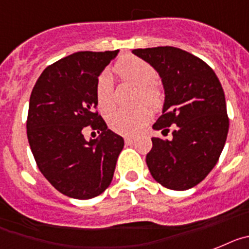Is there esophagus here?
<instances>
[{
  "mask_svg": "<svg viewBox=\"0 0 249 249\" xmlns=\"http://www.w3.org/2000/svg\"><path fill=\"white\" fill-rule=\"evenodd\" d=\"M124 140H125V144H126V145H130V144H133L134 142V139L130 137H126Z\"/></svg>",
  "mask_w": 249,
  "mask_h": 249,
  "instance_id": "esophagus-1",
  "label": "esophagus"
}]
</instances>
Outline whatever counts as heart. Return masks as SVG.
Masks as SVG:
<instances>
[{
	"label": "heart",
	"mask_w": 249,
	"mask_h": 249,
	"mask_svg": "<svg viewBox=\"0 0 249 249\" xmlns=\"http://www.w3.org/2000/svg\"><path fill=\"white\" fill-rule=\"evenodd\" d=\"M114 72L124 83L138 86V101H144L151 109H160L164 103V91L157 81V71L145 60L137 56H123L114 65ZM95 98L98 107L107 111L114 107V83L110 73L99 75L95 84ZM150 119V110L144 105L133 109H115L107 116L112 130L123 135H135Z\"/></svg>",
	"instance_id": "1"
}]
</instances>
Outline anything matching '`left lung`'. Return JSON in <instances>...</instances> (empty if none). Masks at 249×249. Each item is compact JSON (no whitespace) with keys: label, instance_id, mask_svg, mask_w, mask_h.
Listing matches in <instances>:
<instances>
[{"label":"left lung","instance_id":"8db88e82","mask_svg":"<svg viewBox=\"0 0 249 249\" xmlns=\"http://www.w3.org/2000/svg\"><path fill=\"white\" fill-rule=\"evenodd\" d=\"M133 53L159 72L165 101L153 125L170 140L151 138L146 164L153 178L172 190L196 187L214 168L229 129L226 98L217 75L202 59L173 46L135 49Z\"/></svg>","mask_w":249,"mask_h":249}]
</instances>
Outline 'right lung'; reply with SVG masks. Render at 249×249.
Listing matches in <instances>:
<instances>
[{
  "instance_id": "right-lung-1",
  "label": "right lung",
  "mask_w": 249,
  "mask_h": 249,
  "mask_svg": "<svg viewBox=\"0 0 249 249\" xmlns=\"http://www.w3.org/2000/svg\"><path fill=\"white\" fill-rule=\"evenodd\" d=\"M119 50L80 51L42 71L32 89L27 139L40 172L55 189L75 199L100 196L112 180L124 139L95 111V84ZM89 126L101 133L86 141Z\"/></svg>"
}]
</instances>
